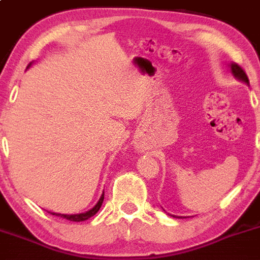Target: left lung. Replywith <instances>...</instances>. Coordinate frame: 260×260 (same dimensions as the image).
<instances>
[{
    "label": "left lung",
    "instance_id": "8db88e82",
    "mask_svg": "<svg viewBox=\"0 0 260 260\" xmlns=\"http://www.w3.org/2000/svg\"><path fill=\"white\" fill-rule=\"evenodd\" d=\"M230 68H232V72H233V74L235 75V77L239 78L240 80H244L245 83H249L248 75H246V73L244 72L242 67H239L238 64H232V65H230Z\"/></svg>",
    "mask_w": 260,
    "mask_h": 260
}]
</instances>
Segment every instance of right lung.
Segmentation results:
<instances>
[{
  "mask_svg": "<svg viewBox=\"0 0 260 260\" xmlns=\"http://www.w3.org/2000/svg\"><path fill=\"white\" fill-rule=\"evenodd\" d=\"M30 65H31V62H30V64H28V67H30ZM28 67H27V68H28ZM103 200H104V192H103V195L101 196V199H99V201H98V203H96V205L94 206V208L91 209V210H89V211L84 212V214H75V215H64V214H55V212H51V214H52V215H55V216L64 217V219H67V220H70V221H84V220H88L89 217L94 216V215H95L96 212H98L99 209H101L102 204H103Z\"/></svg>",
  "mask_w": 260,
  "mask_h": 260,
  "instance_id": "obj_1",
  "label": "right lung"
}]
</instances>
